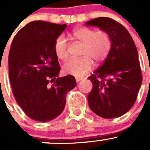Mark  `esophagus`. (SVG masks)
Listing matches in <instances>:
<instances>
[{"instance_id": "esophagus-1", "label": "esophagus", "mask_w": 150, "mask_h": 150, "mask_svg": "<svg viewBox=\"0 0 150 150\" xmlns=\"http://www.w3.org/2000/svg\"><path fill=\"white\" fill-rule=\"evenodd\" d=\"M81 80H83V78H81V77H76V78H75V81H76V82L81 81Z\"/></svg>"}]
</instances>
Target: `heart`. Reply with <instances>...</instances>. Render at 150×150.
Returning a JSON list of instances; mask_svg holds the SVG:
<instances>
[{"mask_svg":"<svg viewBox=\"0 0 150 150\" xmlns=\"http://www.w3.org/2000/svg\"><path fill=\"white\" fill-rule=\"evenodd\" d=\"M71 35L76 41L83 44L81 52L83 57L68 60L63 67V71L67 75L81 77L92 69L94 62L99 64L106 60L111 50L112 38L107 31H96L87 27L76 28ZM54 52L61 60L68 57V43L64 36L55 39Z\"/></svg>","mask_w":150,"mask_h":150,"instance_id":"1","label":"heart"}]
</instances>
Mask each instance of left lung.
Returning <instances> with one entry per match:
<instances>
[{"instance_id": "obj_1", "label": "left lung", "mask_w": 150, "mask_h": 150, "mask_svg": "<svg viewBox=\"0 0 150 150\" xmlns=\"http://www.w3.org/2000/svg\"><path fill=\"white\" fill-rule=\"evenodd\" d=\"M86 25L107 31L112 38L107 58L88 78L92 83L89 106L103 118L120 117L132 108L142 83L136 46L127 29L112 18H95Z\"/></svg>"}]
</instances>
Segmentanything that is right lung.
<instances>
[{"label":"right lung","instance_id":"obj_1","mask_svg":"<svg viewBox=\"0 0 150 150\" xmlns=\"http://www.w3.org/2000/svg\"><path fill=\"white\" fill-rule=\"evenodd\" d=\"M66 24L34 21L14 38L9 54V74L17 103L31 119L47 122L64 110L67 92L76 86L72 75L60 78L55 39Z\"/></svg>","mask_w":150,"mask_h":150}]
</instances>
